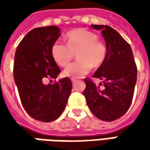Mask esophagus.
I'll return each mask as SVG.
<instances>
[{
  "label": "esophagus",
  "mask_w": 150,
  "mask_h": 150,
  "mask_svg": "<svg viewBox=\"0 0 150 150\" xmlns=\"http://www.w3.org/2000/svg\"><path fill=\"white\" fill-rule=\"evenodd\" d=\"M76 82H77V80H76V79H72V84H74V83H76Z\"/></svg>",
  "instance_id": "obj_1"
}]
</instances>
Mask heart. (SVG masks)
Returning a JSON list of instances; mask_svg holds the SVG:
<instances>
[{
	"mask_svg": "<svg viewBox=\"0 0 150 150\" xmlns=\"http://www.w3.org/2000/svg\"><path fill=\"white\" fill-rule=\"evenodd\" d=\"M67 45L59 41L52 47V57L61 67L67 66L76 53L78 61L67 67L63 74L67 78L78 79L91 71L92 67H99L104 62L107 48L104 43L98 40L94 32L78 28L67 33Z\"/></svg>",
	"mask_w": 150,
	"mask_h": 150,
	"instance_id": "b5f03b06",
	"label": "heart"
}]
</instances>
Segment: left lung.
<instances>
[{
    "label": "left lung",
    "instance_id": "8db88e82",
    "mask_svg": "<svg viewBox=\"0 0 150 150\" xmlns=\"http://www.w3.org/2000/svg\"><path fill=\"white\" fill-rule=\"evenodd\" d=\"M100 30L104 38L107 56L93 75L103 80L97 86L86 78L83 95L96 117L111 122L122 117L129 108L137 81V67L130 45L118 32L105 25H91ZM103 84V87L100 85Z\"/></svg>",
    "mask_w": 150,
    "mask_h": 150
}]
</instances>
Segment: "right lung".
<instances>
[{
	"label": "right lung",
	"mask_w": 150,
	"mask_h": 150,
	"mask_svg": "<svg viewBox=\"0 0 150 150\" xmlns=\"http://www.w3.org/2000/svg\"><path fill=\"white\" fill-rule=\"evenodd\" d=\"M60 32L56 26L35 28L21 41L15 54L13 75L21 104L32 118L42 122L60 116L72 91L68 78L44 83L46 78L56 79L61 72L51 52Z\"/></svg>",
	"instance_id": "add662e5"
}]
</instances>
